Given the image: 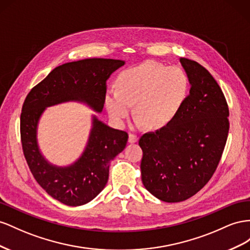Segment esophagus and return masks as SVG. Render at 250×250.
Listing matches in <instances>:
<instances>
[{"mask_svg": "<svg viewBox=\"0 0 250 250\" xmlns=\"http://www.w3.org/2000/svg\"><path fill=\"white\" fill-rule=\"evenodd\" d=\"M136 141H138L137 135L130 133V135H129V142H130V144H134V142H136Z\"/></svg>", "mask_w": 250, "mask_h": 250, "instance_id": "esophagus-1", "label": "esophagus"}]
</instances>
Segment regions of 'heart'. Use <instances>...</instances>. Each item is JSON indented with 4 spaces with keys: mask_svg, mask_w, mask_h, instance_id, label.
I'll return each instance as SVG.
<instances>
[{
    "mask_svg": "<svg viewBox=\"0 0 250 250\" xmlns=\"http://www.w3.org/2000/svg\"><path fill=\"white\" fill-rule=\"evenodd\" d=\"M116 84L117 92L108 91L104 97L112 119L123 124L135 104L137 125L146 124L152 129H160L174 119L188 92V76L180 68L153 62L124 71Z\"/></svg>",
    "mask_w": 250,
    "mask_h": 250,
    "instance_id": "heart-1",
    "label": "heart"
}]
</instances>
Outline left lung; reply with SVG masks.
I'll return each mask as SVG.
<instances>
[{"label": "left lung", "instance_id": "left-lung-1", "mask_svg": "<svg viewBox=\"0 0 250 250\" xmlns=\"http://www.w3.org/2000/svg\"><path fill=\"white\" fill-rule=\"evenodd\" d=\"M180 62L190 83L185 103L166 126L139 139L142 183L168 203L187 200L210 180L229 131V110L215 78L195 61Z\"/></svg>", "mask_w": 250, "mask_h": 250}]
</instances>
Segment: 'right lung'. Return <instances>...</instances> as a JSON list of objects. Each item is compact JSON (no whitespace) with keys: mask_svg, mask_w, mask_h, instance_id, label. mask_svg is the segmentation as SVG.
I'll use <instances>...</instances> for the list:
<instances>
[{"mask_svg":"<svg viewBox=\"0 0 250 250\" xmlns=\"http://www.w3.org/2000/svg\"><path fill=\"white\" fill-rule=\"evenodd\" d=\"M124 61L87 59L56 67L31 89L21 113V141L24 156L34 179L56 200L80 206L90 202L108 182L110 162L124 151L129 136L125 131L99 121L95 116L84 152L73 165L59 167L50 165L38 146L37 129L47 106L77 101L102 112L106 81Z\"/></svg>","mask_w":250,"mask_h":250,"instance_id":"right-lung-1","label":"right lung"}]
</instances>
